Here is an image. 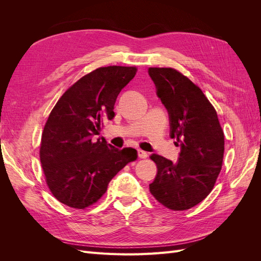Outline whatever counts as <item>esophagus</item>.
<instances>
[{
    "mask_svg": "<svg viewBox=\"0 0 261 261\" xmlns=\"http://www.w3.org/2000/svg\"><path fill=\"white\" fill-rule=\"evenodd\" d=\"M137 153H138V156L140 158V159H146V158L148 156V153L141 149L137 150Z\"/></svg>",
    "mask_w": 261,
    "mask_h": 261,
    "instance_id": "esophagus-1",
    "label": "esophagus"
}]
</instances>
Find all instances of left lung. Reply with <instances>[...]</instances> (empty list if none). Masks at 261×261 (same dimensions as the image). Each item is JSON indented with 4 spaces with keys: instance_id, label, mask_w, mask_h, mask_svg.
I'll return each instance as SVG.
<instances>
[{
    "instance_id": "1",
    "label": "left lung",
    "mask_w": 261,
    "mask_h": 261,
    "mask_svg": "<svg viewBox=\"0 0 261 261\" xmlns=\"http://www.w3.org/2000/svg\"><path fill=\"white\" fill-rule=\"evenodd\" d=\"M156 96L170 121V137L180 148L178 159L150 155L156 175L150 193L171 210H187L202 201L212 191L221 171L224 134L215 108L197 87L176 69L150 67Z\"/></svg>"
}]
</instances>
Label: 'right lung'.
I'll list each match as a JSON object with an SVG mask.
<instances>
[{
    "label": "right lung",
    "instance_id": "add662e5",
    "mask_svg": "<svg viewBox=\"0 0 261 261\" xmlns=\"http://www.w3.org/2000/svg\"><path fill=\"white\" fill-rule=\"evenodd\" d=\"M136 67H100L82 77L60 98L46 121L40 161L53 196L84 209L97 202L108 185L130 161L133 148L122 150L93 140L107 120L114 117L118 93L136 75Z\"/></svg>",
    "mask_w": 261,
    "mask_h": 261
}]
</instances>
